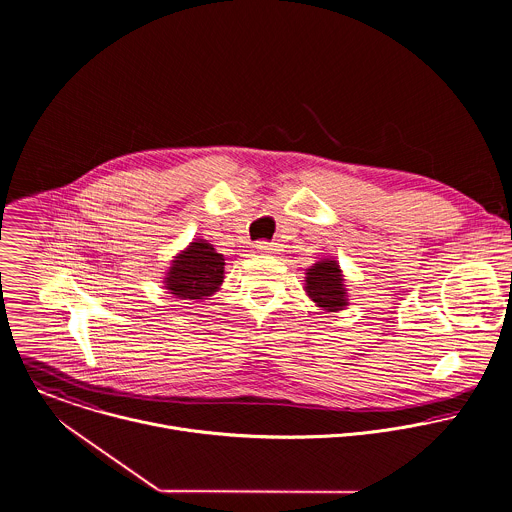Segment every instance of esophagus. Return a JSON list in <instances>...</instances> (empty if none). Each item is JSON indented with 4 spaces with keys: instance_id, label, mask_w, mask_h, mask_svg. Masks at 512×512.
<instances>
[{
    "instance_id": "1",
    "label": "esophagus",
    "mask_w": 512,
    "mask_h": 512,
    "mask_svg": "<svg viewBox=\"0 0 512 512\" xmlns=\"http://www.w3.org/2000/svg\"><path fill=\"white\" fill-rule=\"evenodd\" d=\"M256 252H260V254H274L278 248H276V244L274 242H256Z\"/></svg>"
}]
</instances>
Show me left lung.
Instances as JSON below:
<instances>
[{"instance_id":"1","label":"left lung","mask_w":512,"mask_h":512,"mask_svg":"<svg viewBox=\"0 0 512 512\" xmlns=\"http://www.w3.org/2000/svg\"><path fill=\"white\" fill-rule=\"evenodd\" d=\"M306 292L316 302V306L328 312L343 310L347 306V292L338 262L326 258L308 268Z\"/></svg>"}]
</instances>
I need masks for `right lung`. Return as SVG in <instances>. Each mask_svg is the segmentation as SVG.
Segmentation results:
<instances>
[{
	"label": "right lung",
	"mask_w": 512,
	"mask_h": 512,
	"mask_svg": "<svg viewBox=\"0 0 512 512\" xmlns=\"http://www.w3.org/2000/svg\"><path fill=\"white\" fill-rule=\"evenodd\" d=\"M224 280V256L206 240L190 242L174 256L165 278V288L178 300H206L218 292Z\"/></svg>",
	"instance_id": "right-lung-1"
}]
</instances>
